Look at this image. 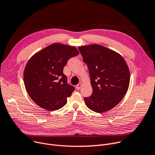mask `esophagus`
<instances>
[{"instance_id":"obj_1","label":"esophagus","mask_w":155,"mask_h":155,"mask_svg":"<svg viewBox=\"0 0 155 155\" xmlns=\"http://www.w3.org/2000/svg\"><path fill=\"white\" fill-rule=\"evenodd\" d=\"M81 86H82V84H81V83H78V84L76 86V89H77V90H80V88H81Z\"/></svg>"}]
</instances>
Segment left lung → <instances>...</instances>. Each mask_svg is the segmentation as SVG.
Listing matches in <instances>:
<instances>
[{
    "instance_id": "obj_1",
    "label": "left lung",
    "mask_w": 155,
    "mask_h": 155,
    "mask_svg": "<svg viewBox=\"0 0 155 155\" xmlns=\"http://www.w3.org/2000/svg\"><path fill=\"white\" fill-rule=\"evenodd\" d=\"M89 70L92 95L84 97L86 106L94 112L111 110L126 94L130 72L124 58L118 53L100 45L79 47Z\"/></svg>"
}]
</instances>
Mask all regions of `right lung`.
<instances>
[{
  "instance_id": "1",
  "label": "right lung",
  "mask_w": 155,
  "mask_h": 155,
  "mask_svg": "<svg viewBox=\"0 0 155 155\" xmlns=\"http://www.w3.org/2000/svg\"><path fill=\"white\" fill-rule=\"evenodd\" d=\"M78 54L74 47L53 43L31 58L25 69L24 83L37 105L50 111L65 105L75 87L68 83L63 69L70 58Z\"/></svg>"
}]
</instances>
